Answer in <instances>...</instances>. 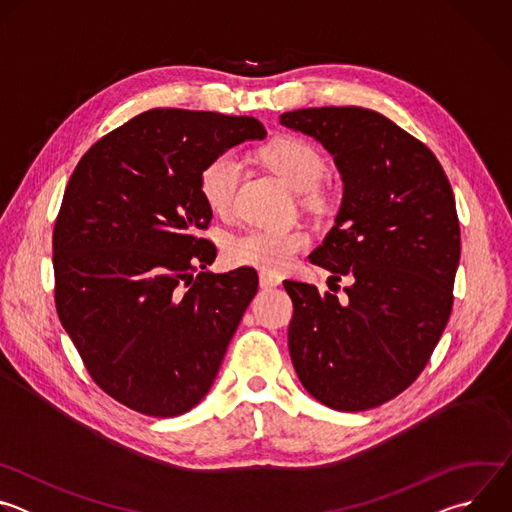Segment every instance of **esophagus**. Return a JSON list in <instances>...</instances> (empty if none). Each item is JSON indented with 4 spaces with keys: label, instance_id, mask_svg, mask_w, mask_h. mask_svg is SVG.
I'll use <instances>...</instances> for the list:
<instances>
[{
    "label": "esophagus",
    "instance_id": "esophagus-1",
    "mask_svg": "<svg viewBox=\"0 0 512 512\" xmlns=\"http://www.w3.org/2000/svg\"><path fill=\"white\" fill-rule=\"evenodd\" d=\"M279 283H281V279H279V277H275V275H271V273H265V271H261V273H259V285H261L263 289L277 287Z\"/></svg>",
    "mask_w": 512,
    "mask_h": 512
}]
</instances>
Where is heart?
Listing matches in <instances>:
<instances>
[{"mask_svg": "<svg viewBox=\"0 0 512 512\" xmlns=\"http://www.w3.org/2000/svg\"><path fill=\"white\" fill-rule=\"evenodd\" d=\"M267 164L296 192H306L308 200L320 196L314 190L326 172L324 156L316 145L298 137H283L269 145ZM243 158L227 150L210 158L200 172V194L212 212L231 210L243 178ZM308 247V237L300 231L247 229L227 239L225 257L237 267H255L265 273H281Z\"/></svg>", "mask_w": 512, "mask_h": 512, "instance_id": "obj_1", "label": "heart"}]
</instances>
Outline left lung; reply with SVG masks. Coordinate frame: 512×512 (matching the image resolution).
<instances>
[{"label":"left lung","mask_w":512,"mask_h":512,"mask_svg":"<svg viewBox=\"0 0 512 512\" xmlns=\"http://www.w3.org/2000/svg\"><path fill=\"white\" fill-rule=\"evenodd\" d=\"M334 156L344 182L336 225L310 261L348 275L346 302L283 281L287 342L306 391L338 411L379 407L425 369L454 304L460 223L450 180L425 143L362 107L279 115Z\"/></svg>","instance_id":"obj_1"}]
</instances>
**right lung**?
Wrapping results in <instances>:
<instances>
[{"label": "right lung", "instance_id": "obj_1", "mask_svg": "<svg viewBox=\"0 0 512 512\" xmlns=\"http://www.w3.org/2000/svg\"><path fill=\"white\" fill-rule=\"evenodd\" d=\"M255 117L150 109L101 137L72 172L52 235L54 300L91 379L150 417L190 411L212 387L257 294V273L200 271L212 210L200 172L263 139Z\"/></svg>", "mask_w": 512, "mask_h": 512}]
</instances>
